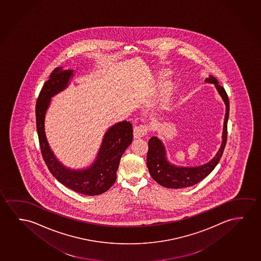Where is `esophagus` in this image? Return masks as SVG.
<instances>
[{"label": "esophagus", "mask_w": 261, "mask_h": 261, "mask_svg": "<svg viewBox=\"0 0 261 261\" xmlns=\"http://www.w3.org/2000/svg\"><path fill=\"white\" fill-rule=\"evenodd\" d=\"M148 125L147 124H140L136 125L134 128H133V135L135 139H140L142 137L146 136L147 133H148Z\"/></svg>", "instance_id": "esophagus-1"}]
</instances>
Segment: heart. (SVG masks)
<instances>
[{
    "mask_svg": "<svg viewBox=\"0 0 261 261\" xmlns=\"http://www.w3.org/2000/svg\"><path fill=\"white\" fill-rule=\"evenodd\" d=\"M173 91V88L172 86H168L167 88H165V90H164V93H163V95L165 96V98H167V97H169L171 95H172V93Z\"/></svg>",
    "mask_w": 261,
    "mask_h": 261,
    "instance_id": "obj_1",
    "label": "heart"
}]
</instances>
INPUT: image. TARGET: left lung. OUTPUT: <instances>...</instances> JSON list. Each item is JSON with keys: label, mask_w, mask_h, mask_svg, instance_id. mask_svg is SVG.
Returning <instances> with one entry per match:
<instances>
[{"label": "left lung", "mask_w": 261, "mask_h": 261, "mask_svg": "<svg viewBox=\"0 0 261 261\" xmlns=\"http://www.w3.org/2000/svg\"><path fill=\"white\" fill-rule=\"evenodd\" d=\"M206 81L214 83L217 91L226 106L224 117L223 142L216 156L206 165L197 167H178L171 165L165 158V150L161 140L158 137H152L148 141L147 165L151 176L162 186L171 189L191 187L198 184L210 174L220 161L227 141V122L229 117V99L226 91L221 86L216 77L210 76Z\"/></svg>", "instance_id": "8db88e82"}]
</instances>
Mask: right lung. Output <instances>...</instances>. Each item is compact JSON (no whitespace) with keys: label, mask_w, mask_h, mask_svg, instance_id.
Returning a JSON list of instances; mask_svg holds the SVG:
<instances>
[{"label":"right lung","mask_w":261,"mask_h":261,"mask_svg":"<svg viewBox=\"0 0 261 261\" xmlns=\"http://www.w3.org/2000/svg\"><path fill=\"white\" fill-rule=\"evenodd\" d=\"M72 72V70H63L62 67L55 68L41 89L36 105L37 135L42 156L55 179L76 192L95 196L108 191L115 182L121 155L133 142V124L129 121H121L107 130L96 160L90 168L73 171L61 165L45 138L44 115L50 98L66 88Z\"/></svg>","instance_id":"add662e5"}]
</instances>
